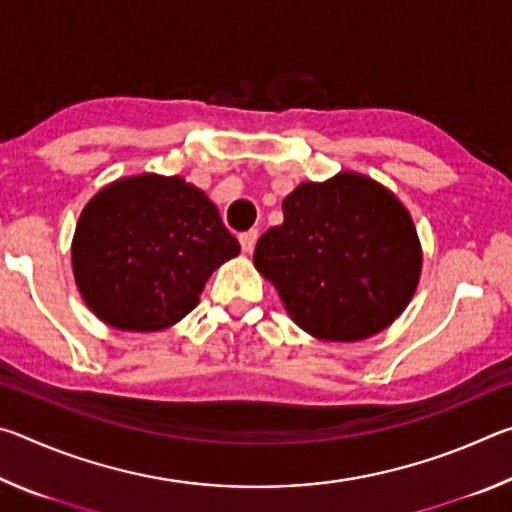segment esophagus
<instances>
[{
	"instance_id": "34e87169",
	"label": "esophagus",
	"mask_w": 512,
	"mask_h": 512,
	"mask_svg": "<svg viewBox=\"0 0 512 512\" xmlns=\"http://www.w3.org/2000/svg\"><path fill=\"white\" fill-rule=\"evenodd\" d=\"M257 237H259V232H257V230L241 232V235H239L241 250H244V253H253V248H255V244H257Z\"/></svg>"
}]
</instances>
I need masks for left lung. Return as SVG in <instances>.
Segmentation results:
<instances>
[{
  "mask_svg": "<svg viewBox=\"0 0 512 512\" xmlns=\"http://www.w3.org/2000/svg\"><path fill=\"white\" fill-rule=\"evenodd\" d=\"M284 223L266 230L253 262L289 316L323 341L354 343L402 314L420 280L422 248L393 192L341 171L284 198Z\"/></svg>",
  "mask_w": 512,
  "mask_h": 512,
  "instance_id": "1",
  "label": "left lung"
}]
</instances>
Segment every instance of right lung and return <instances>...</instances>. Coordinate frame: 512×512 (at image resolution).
<instances>
[{
	"label": "right lung",
	"mask_w": 512,
	"mask_h": 512,
	"mask_svg": "<svg viewBox=\"0 0 512 512\" xmlns=\"http://www.w3.org/2000/svg\"><path fill=\"white\" fill-rule=\"evenodd\" d=\"M216 205L180 176L121 178L85 205L72 241L76 287L126 332H158L198 305L210 275L239 255Z\"/></svg>",
	"instance_id": "1"
}]
</instances>
